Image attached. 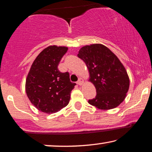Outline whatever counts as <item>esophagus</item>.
<instances>
[{"mask_svg": "<svg viewBox=\"0 0 152 152\" xmlns=\"http://www.w3.org/2000/svg\"><path fill=\"white\" fill-rule=\"evenodd\" d=\"M77 84H78V85H80V86L83 85V81L82 79H81V78H79L78 81H77Z\"/></svg>", "mask_w": 152, "mask_h": 152, "instance_id": "esophagus-1", "label": "esophagus"}]
</instances>
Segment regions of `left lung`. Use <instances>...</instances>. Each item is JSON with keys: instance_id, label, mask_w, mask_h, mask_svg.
I'll return each instance as SVG.
<instances>
[{"instance_id": "8db88e82", "label": "left lung", "mask_w": 152, "mask_h": 152, "mask_svg": "<svg viewBox=\"0 0 152 152\" xmlns=\"http://www.w3.org/2000/svg\"><path fill=\"white\" fill-rule=\"evenodd\" d=\"M77 56L85 62L88 81L96 88V95L88 101L90 104L105 110L118 106L129 87V76L119 59L102 44L81 47Z\"/></svg>"}]
</instances>
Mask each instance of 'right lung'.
Masks as SVG:
<instances>
[{"label":"right lung","instance_id":"obj_1","mask_svg":"<svg viewBox=\"0 0 152 152\" xmlns=\"http://www.w3.org/2000/svg\"><path fill=\"white\" fill-rule=\"evenodd\" d=\"M68 50L66 47L50 45L33 62L26 79L25 91L31 103L46 114L60 111L69 104L75 83L68 72H61L58 64Z\"/></svg>","mask_w":152,"mask_h":152}]
</instances>
